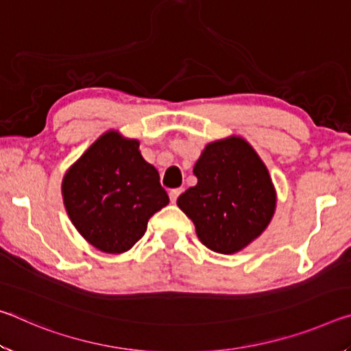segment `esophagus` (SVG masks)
<instances>
[{
  "instance_id": "esophagus-1",
  "label": "esophagus",
  "mask_w": 351,
  "mask_h": 351,
  "mask_svg": "<svg viewBox=\"0 0 351 351\" xmlns=\"http://www.w3.org/2000/svg\"><path fill=\"white\" fill-rule=\"evenodd\" d=\"M181 192H182V189H171V190H170L169 197H170L171 203H176V199H178V197H180V195H181Z\"/></svg>"
}]
</instances>
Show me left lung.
Here are the masks:
<instances>
[{"instance_id": "8db88e82", "label": "left lung", "mask_w": 351, "mask_h": 351, "mask_svg": "<svg viewBox=\"0 0 351 351\" xmlns=\"http://www.w3.org/2000/svg\"><path fill=\"white\" fill-rule=\"evenodd\" d=\"M193 175L197 186L180 195L176 204L210 251L239 252L268 228L277 206L276 187L268 167L241 136L209 142Z\"/></svg>"}]
</instances>
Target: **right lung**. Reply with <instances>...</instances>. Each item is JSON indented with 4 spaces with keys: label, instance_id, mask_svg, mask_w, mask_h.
Returning <instances> with one entry per match:
<instances>
[{
    "label": "right lung",
    "instance_id": "right-lung-1",
    "mask_svg": "<svg viewBox=\"0 0 351 351\" xmlns=\"http://www.w3.org/2000/svg\"><path fill=\"white\" fill-rule=\"evenodd\" d=\"M62 197L71 223L105 254L132 249L147 223L169 204L158 170L142 158L139 141L108 130L66 170Z\"/></svg>",
    "mask_w": 351,
    "mask_h": 351
}]
</instances>
